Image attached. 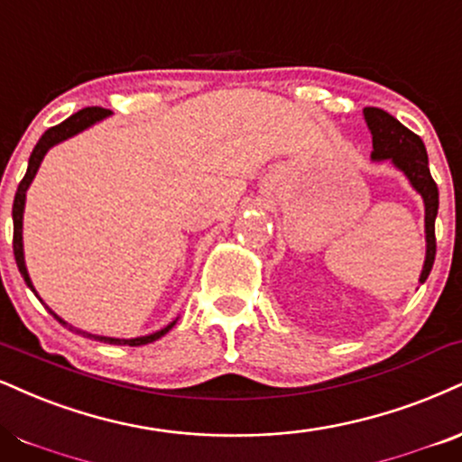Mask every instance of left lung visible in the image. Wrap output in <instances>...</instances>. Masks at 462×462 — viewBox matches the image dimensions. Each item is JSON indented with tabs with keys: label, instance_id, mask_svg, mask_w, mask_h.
<instances>
[{
	"label": "left lung",
	"instance_id": "obj_1",
	"mask_svg": "<svg viewBox=\"0 0 462 462\" xmlns=\"http://www.w3.org/2000/svg\"><path fill=\"white\" fill-rule=\"evenodd\" d=\"M364 120L372 133V154L374 163L390 161L393 168L409 178L411 187L421 196L424 202V232H426V258L420 273V284H424L435 264L437 241L435 219L439 210V189L428 168V154L424 142L407 126H402L393 116L376 107L364 109Z\"/></svg>",
	"mask_w": 462,
	"mask_h": 462
}]
</instances>
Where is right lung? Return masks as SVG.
Wrapping results in <instances>:
<instances>
[{
  "instance_id": "add662e5",
  "label": "right lung",
  "mask_w": 462,
  "mask_h": 462,
  "mask_svg": "<svg viewBox=\"0 0 462 462\" xmlns=\"http://www.w3.org/2000/svg\"><path fill=\"white\" fill-rule=\"evenodd\" d=\"M111 116L109 109H101V107H86L81 111H77V114H72L70 118H66L62 125L58 126H51V129L44 131V135L38 140V143L32 150L30 154V163H27V171L23 176V180L19 182V189H16L14 193V204H13V224H14V236H13V249H14V260H16V266H19V273L21 277L25 280V284L30 286V291L36 294V288L32 284L30 280V273H27V266H25V254H23V213H25V196H27V189H30L32 180H34L38 168H41L44 154L49 152L53 146H58V143H62L66 140H70V137H75L77 133L90 129L92 125H97V122H101ZM41 299V297H38ZM42 303V299H41ZM47 310L51 312L55 319H58L62 325L70 327V329H75V327L69 325L64 319H60L58 314L53 312L51 308L47 305ZM178 320V319H176ZM176 320H171L170 325H165L163 329L154 331V333H148V336H140V337H107V336H97V333H88V331H81V329H75L77 333H81V336L86 337H92V340H101V342H107V344H120V346H125V344H129V346H143V344H150L154 340H159V337H163L165 333H168L171 327L176 325Z\"/></svg>"
}]
</instances>
